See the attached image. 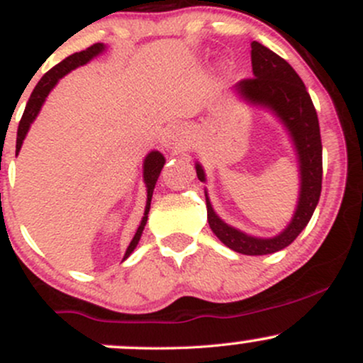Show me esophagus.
<instances>
[{"label": "esophagus", "mask_w": 363, "mask_h": 363, "mask_svg": "<svg viewBox=\"0 0 363 363\" xmlns=\"http://www.w3.org/2000/svg\"><path fill=\"white\" fill-rule=\"evenodd\" d=\"M186 145V135L182 129L179 128H174L170 129L167 133V138H165V147L169 150H172V152H179V150L184 148Z\"/></svg>", "instance_id": "34e87169"}]
</instances>
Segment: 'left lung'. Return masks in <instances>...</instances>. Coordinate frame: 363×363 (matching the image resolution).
Here are the masks:
<instances>
[{"label":"left lung","instance_id":"left-lung-1","mask_svg":"<svg viewBox=\"0 0 363 363\" xmlns=\"http://www.w3.org/2000/svg\"><path fill=\"white\" fill-rule=\"evenodd\" d=\"M254 78L235 83L234 91L251 106L268 109L289 131L298 162L301 191L290 223L274 237H254L225 223L211 206L206 191L208 223L213 234L232 251L247 256H264L281 251L297 239L307 227L319 203L323 182V145L318 112L311 95L295 69L283 57L259 43L251 44ZM196 174L201 182L206 181L201 164L196 162Z\"/></svg>","mask_w":363,"mask_h":363}]
</instances>
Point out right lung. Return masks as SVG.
<instances>
[{
  "instance_id": "right-lung-1",
  "label": "right lung",
  "mask_w": 363,
  "mask_h": 363,
  "mask_svg": "<svg viewBox=\"0 0 363 363\" xmlns=\"http://www.w3.org/2000/svg\"><path fill=\"white\" fill-rule=\"evenodd\" d=\"M104 51H106V45H104L102 43L90 45V48L85 49V51L74 52V54H72V56L66 57V60H62L60 65L54 66V68L49 69V72L45 73L43 78H40L39 83L35 85L34 91H32L30 99H28L22 119H20L18 133H16V155H18L20 148H22L25 136H27L28 129H30V124L35 121L37 114H39L40 109H43L45 99H48V95L51 94V90L54 89V86L57 85V82H60L65 74H68L69 72H72V69L78 68V66L86 65V62L94 60V57L101 56ZM164 164H165V157L162 155L160 152H157V150H153V152H150L148 155L145 157L143 181H145V186H147V206H145V213H143V218H141V222H140L138 230H136L135 237H133V240L128 245L126 254H124V259L129 257V254L135 251L136 245H138L140 239H141V234H143V228H145V225H147V220H148V211H150V203H152L153 189H155L157 179H158V176H160L162 169H164Z\"/></svg>"
}]
</instances>
